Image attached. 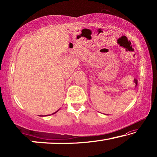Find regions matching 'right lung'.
I'll return each mask as SVG.
<instances>
[{
	"label": "right lung",
	"mask_w": 157,
	"mask_h": 157,
	"mask_svg": "<svg viewBox=\"0 0 157 157\" xmlns=\"http://www.w3.org/2000/svg\"><path fill=\"white\" fill-rule=\"evenodd\" d=\"M55 113H56V112H55Z\"/></svg>",
	"instance_id": "add662e5"
}]
</instances>
